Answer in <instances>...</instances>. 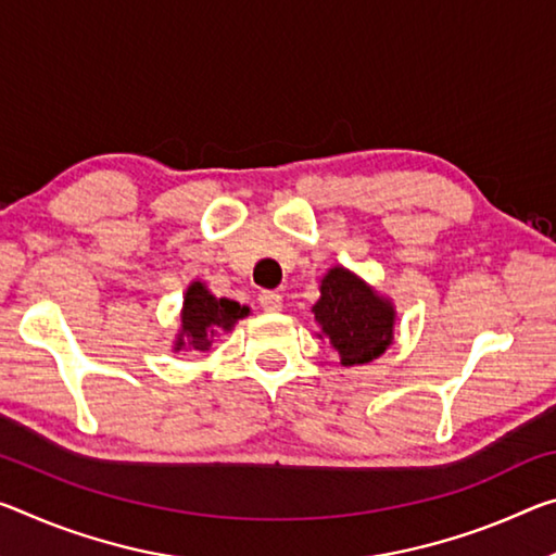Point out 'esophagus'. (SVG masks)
I'll use <instances>...</instances> for the list:
<instances>
[{
  "label": "esophagus",
  "mask_w": 556,
  "mask_h": 556,
  "mask_svg": "<svg viewBox=\"0 0 556 556\" xmlns=\"http://www.w3.org/2000/svg\"><path fill=\"white\" fill-rule=\"evenodd\" d=\"M260 306L264 312H279L281 294L279 292H260Z\"/></svg>",
  "instance_id": "1"
}]
</instances>
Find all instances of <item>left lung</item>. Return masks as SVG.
<instances>
[{
  "label": "left lung",
  "instance_id": "left-lung-1",
  "mask_svg": "<svg viewBox=\"0 0 556 556\" xmlns=\"http://www.w3.org/2000/svg\"><path fill=\"white\" fill-rule=\"evenodd\" d=\"M312 312L343 366L368 364L393 341V306L341 267L321 279V299Z\"/></svg>",
  "mask_w": 556,
  "mask_h": 556
}]
</instances>
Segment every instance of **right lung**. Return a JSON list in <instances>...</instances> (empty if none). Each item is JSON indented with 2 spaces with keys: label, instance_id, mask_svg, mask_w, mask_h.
I'll list each match as a JSON object with an SVG mask.
<instances>
[{
  "label": "right lung",
  "instance_id": "1",
  "mask_svg": "<svg viewBox=\"0 0 556 556\" xmlns=\"http://www.w3.org/2000/svg\"><path fill=\"white\" fill-rule=\"evenodd\" d=\"M250 314L247 306H240L232 299H217L202 287V281H192L185 294L182 306V331L175 349L207 351L217 331L232 329L237 319Z\"/></svg>",
  "mask_w": 556,
  "mask_h": 556
}]
</instances>
